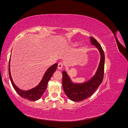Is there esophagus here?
<instances>
[{"label":"esophagus","mask_w":128,"mask_h":128,"mask_svg":"<svg viewBox=\"0 0 128 128\" xmlns=\"http://www.w3.org/2000/svg\"><path fill=\"white\" fill-rule=\"evenodd\" d=\"M63 68V64L62 62H60L58 64V69H59V70H61Z\"/></svg>","instance_id":"34e87169"}]
</instances>
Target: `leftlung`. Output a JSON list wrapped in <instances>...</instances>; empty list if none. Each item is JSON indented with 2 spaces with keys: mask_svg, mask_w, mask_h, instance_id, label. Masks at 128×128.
<instances>
[{
  "mask_svg": "<svg viewBox=\"0 0 128 128\" xmlns=\"http://www.w3.org/2000/svg\"><path fill=\"white\" fill-rule=\"evenodd\" d=\"M90 41L97 48L100 54V61L97 70L94 77L83 83H74L66 72L62 73V86L64 92L68 97L74 102H80L90 97L102 84L104 75V54L101 45L92 37Z\"/></svg>",
  "mask_w": 128,
  "mask_h": 128,
  "instance_id": "8db88e82",
  "label": "left lung"
}]
</instances>
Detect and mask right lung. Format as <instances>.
I'll return each instance as SVG.
<instances>
[{
  "instance_id": "obj_1",
  "label": "right lung",
  "mask_w": 128,
  "mask_h": 128,
  "mask_svg": "<svg viewBox=\"0 0 128 128\" xmlns=\"http://www.w3.org/2000/svg\"><path fill=\"white\" fill-rule=\"evenodd\" d=\"M58 67V64H55L49 67L48 70L46 71L45 74L42 77V80L40 84L36 86L35 88H32L29 90H22L21 89L18 88L15 84L14 83L12 78L10 72V59L9 61V66H8V72L10 80L12 84L15 89V90L18 94L20 95L21 97L24 99L31 100V101H36L40 99L42 94L45 91L46 88H47L48 83L50 80L51 79L53 74L55 72L56 69Z\"/></svg>"
}]
</instances>
